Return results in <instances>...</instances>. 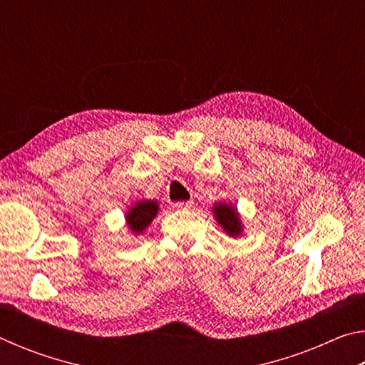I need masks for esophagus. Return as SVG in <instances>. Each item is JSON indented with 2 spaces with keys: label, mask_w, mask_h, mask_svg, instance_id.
I'll return each mask as SVG.
<instances>
[{
  "label": "esophagus",
  "mask_w": 365,
  "mask_h": 365,
  "mask_svg": "<svg viewBox=\"0 0 365 365\" xmlns=\"http://www.w3.org/2000/svg\"><path fill=\"white\" fill-rule=\"evenodd\" d=\"M175 207L185 209V211H187V209L193 207V202H191V201H178V202H175Z\"/></svg>",
  "instance_id": "34e87169"
}]
</instances>
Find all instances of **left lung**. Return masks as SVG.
<instances>
[{"mask_svg":"<svg viewBox=\"0 0 365 365\" xmlns=\"http://www.w3.org/2000/svg\"><path fill=\"white\" fill-rule=\"evenodd\" d=\"M212 214L214 219L217 220L222 230H224L228 237L237 238L243 235V220L242 215H240L238 209L230 201H219L212 205Z\"/></svg>","mask_w":365,"mask_h":365,"instance_id":"1","label":"left lung"}]
</instances>
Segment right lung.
<instances>
[{
    "instance_id": "1",
    "label": "right lung",
    "mask_w": 365,
    "mask_h": 365,
    "mask_svg": "<svg viewBox=\"0 0 365 365\" xmlns=\"http://www.w3.org/2000/svg\"><path fill=\"white\" fill-rule=\"evenodd\" d=\"M159 212V202L156 200H140L127 209L125 212V225L128 232L135 237L143 233L151 225Z\"/></svg>"
}]
</instances>
